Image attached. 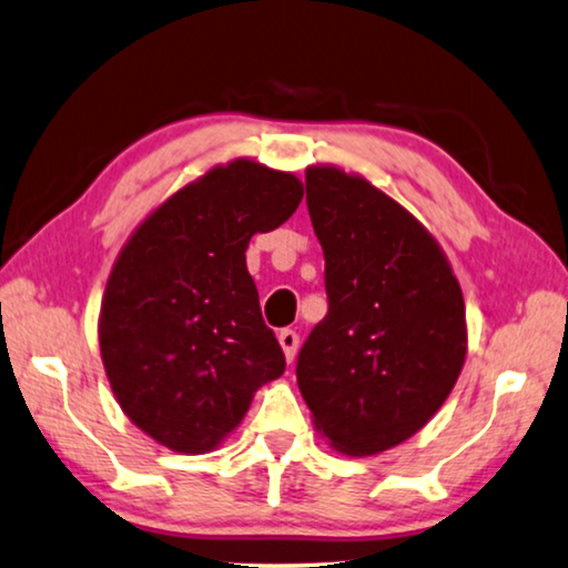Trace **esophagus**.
I'll return each instance as SVG.
<instances>
[{
  "label": "esophagus",
  "instance_id": "1",
  "mask_svg": "<svg viewBox=\"0 0 568 568\" xmlns=\"http://www.w3.org/2000/svg\"><path fill=\"white\" fill-rule=\"evenodd\" d=\"M277 342H281V346H283L285 359L293 362V359H295V352H298V344H301L298 334H295L293 328H283V332L277 334Z\"/></svg>",
  "mask_w": 568,
  "mask_h": 568
}]
</instances>
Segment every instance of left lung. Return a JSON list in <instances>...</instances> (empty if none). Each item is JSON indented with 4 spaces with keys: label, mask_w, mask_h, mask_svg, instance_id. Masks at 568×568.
Segmentation results:
<instances>
[{
    "label": "left lung",
    "mask_w": 568,
    "mask_h": 568,
    "mask_svg": "<svg viewBox=\"0 0 568 568\" xmlns=\"http://www.w3.org/2000/svg\"><path fill=\"white\" fill-rule=\"evenodd\" d=\"M306 203L328 311L295 377L332 446L372 456L420 430L452 393L467 357L462 287L418 219L362 175L313 165Z\"/></svg>",
    "instance_id": "8db88e82"
}]
</instances>
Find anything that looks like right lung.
Returning a JSON list of instances; mask_svg holds the SVG:
<instances>
[{
  "label": "right lung",
  "mask_w": 568,
  "mask_h": 568,
  "mask_svg": "<svg viewBox=\"0 0 568 568\" xmlns=\"http://www.w3.org/2000/svg\"><path fill=\"white\" fill-rule=\"evenodd\" d=\"M301 199L293 173L234 160L173 193L124 244L101 301V359L126 418L158 444L211 452L285 372L244 252Z\"/></svg>",
  "instance_id": "right-lung-1"
}]
</instances>
